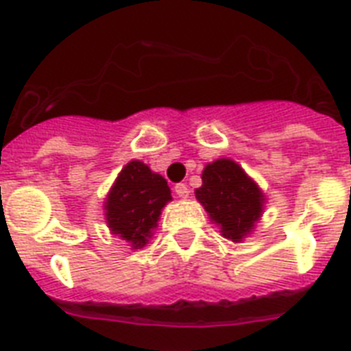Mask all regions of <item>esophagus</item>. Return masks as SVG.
Instances as JSON below:
<instances>
[{
  "label": "esophagus",
  "mask_w": 351,
  "mask_h": 351,
  "mask_svg": "<svg viewBox=\"0 0 351 351\" xmlns=\"http://www.w3.org/2000/svg\"><path fill=\"white\" fill-rule=\"evenodd\" d=\"M175 193L180 198H187V197H189V187H187L186 184H176Z\"/></svg>",
  "instance_id": "obj_1"
}]
</instances>
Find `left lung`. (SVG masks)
<instances>
[{"label":"left lung","instance_id":"left-lung-1","mask_svg":"<svg viewBox=\"0 0 351 351\" xmlns=\"http://www.w3.org/2000/svg\"><path fill=\"white\" fill-rule=\"evenodd\" d=\"M195 197L222 237L233 242H242L255 231L266 202L258 184L231 158H219L204 167L202 186L195 189Z\"/></svg>","mask_w":351,"mask_h":351}]
</instances>
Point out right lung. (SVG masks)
I'll use <instances>...</instances> for the list:
<instances>
[{
	"instance_id": "1",
	"label": "right lung",
	"mask_w": 351,
	"mask_h": 351,
	"mask_svg": "<svg viewBox=\"0 0 351 351\" xmlns=\"http://www.w3.org/2000/svg\"><path fill=\"white\" fill-rule=\"evenodd\" d=\"M171 200V189L164 176L140 160H131L118 173L104 202L107 228L129 242L132 250H140L149 244L153 231L158 228L162 209Z\"/></svg>"
}]
</instances>
